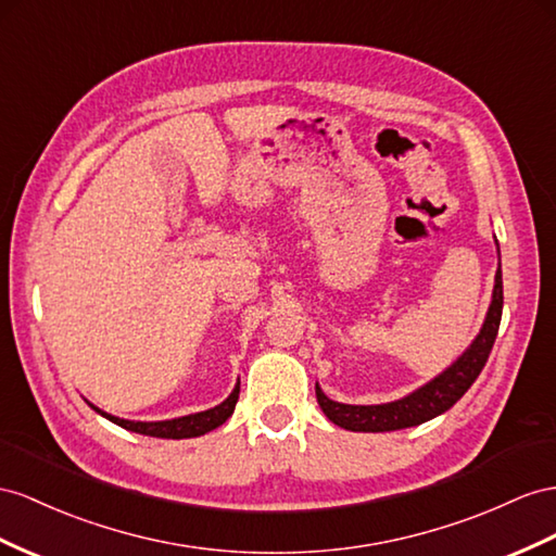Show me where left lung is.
Segmentation results:
<instances>
[{
	"instance_id": "obj_1",
	"label": "left lung",
	"mask_w": 556,
	"mask_h": 556,
	"mask_svg": "<svg viewBox=\"0 0 556 556\" xmlns=\"http://www.w3.org/2000/svg\"><path fill=\"white\" fill-rule=\"evenodd\" d=\"M503 317V273L497 267L495 273V289L493 301L489 307L486 321L477 336V340L463 357L455 362L448 371L427 382L418 392L404 396L400 402L380 404V406H352V404H338L329 400L317 386V402L321 410L331 422L338 427H345L352 432H390V430H404V427H414L425 420H432L439 414H444L460 396L472 388V382L479 378L481 368L486 366L489 354L493 350L497 326Z\"/></svg>"
}]
</instances>
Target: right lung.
I'll return each instance as SVG.
<instances>
[{"label": "right lung", "instance_id": "obj_1", "mask_svg": "<svg viewBox=\"0 0 556 556\" xmlns=\"http://www.w3.org/2000/svg\"><path fill=\"white\" fill-rule=\"evenodd\" d=\"M237 400H239V382H237V388L232 390V394L227 396V400L223 404H218L216 408L202 410V414H194V416L162 420V422L122 420V418H115V416H110V414H103V410H98L96 406L93 408L101 416H105L108 420L124 427V430H131V432H138V434H148V437H160V439H188V437H202V434H206L211 430H216V427H220L227 418L232 416V410L237 406Z\"/></svg>", "mask_w": 556, "mask_h": 556}]
</instances>
